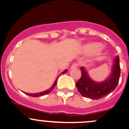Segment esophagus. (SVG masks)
I'll use <instances>...</instances> for the list:
<instances>
[{"mask_svg":"<svg viewBox=\"0 0 129 129\" xmlns=\"http://www.w3.org/2000/svg\"><path fill=\"white\" fill-rule=\"evenodd\" d=\"M77 66H78V65H77V63H73V64H72V66H71V69H76V68H77Z\"/></svg>","mask_w":129,"mask_h":129,"instance_id":"obj_1","label":"esophagus"}]
</instances>
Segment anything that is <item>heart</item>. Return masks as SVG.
Returning a JSON list of instances; mask_svg holds the SVG:
<instances>
[{
    "label": "heart",
    "mask_w": 129,
    "mask_h": 129,
    "mask_svg": "<svg viewBox=\"0 0 129 129\" xmlns=\"http://www.w3.org/2000/svg\"><path fill=\"white\" fill-rule=\"evenodd\" d=\"M105 50V47L98 42H90L81 46L80 51L84 54L92 53L94 59L99 58L102 55Z\"/></svg>",
    "instance_id": "b5f03b06"
}]
</instances>
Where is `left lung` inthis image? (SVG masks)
<instances>
[{"label": "left lung", "mask_w": 129, "mask_h": 129, "mask_svg": "<svg viewBox=\"0 0 129 129\" xmlns=\"http://www.w3.org/2000/svg\"><path fill=\"white\" fill-rule=\"evenodd\" d=\"M81 77L77 82L76 87L84 97L92 100L103 98L114 91L118 85L120 75L119 57L116 56L112 64L109 76L102 82H96L89 76L84 67H81Z\"/></svg>", "instance_id": "1"}]
</instances>
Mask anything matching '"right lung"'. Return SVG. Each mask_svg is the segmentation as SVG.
<instances>
[{"label":"right lung","mask_w":129,"mask_h":129,"mask_svg":"<svg viewBox=\"0 0 129 129\" xmlns=\"http://www.w3.org/2000/svg\"><path fill=\"white\" fill-rule=\"evenodd\" d=\"M67 72V69H66L64 70V71H63V72H62V73L60 74L59 75V76H58V77H57V79H56V80L55 81V82H53V84H52V86H51L50 87L49 89H48L47 90H46V91H42V92H37V93H27V92H24L25 94H26L29 95V96H32V97H40V96H44V95L45 94H47L50 93V92H51V91L53 90V89L54 88L55 86H56V84H57V79H58V77H59L60 76L61 74H65L66 73V72Z\"/></svg>","instance_id":"right-lung-1"}]
</instances>
